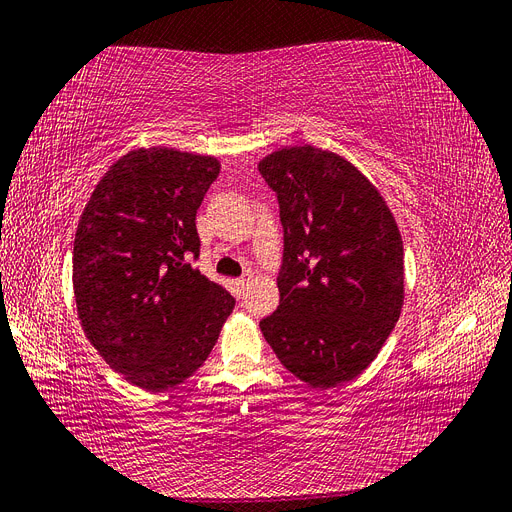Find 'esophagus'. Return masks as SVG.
<instances>
[{
	"mask_svg": "<svg viewBox=\"0 0 512 512\" xmlns=\"http://www.w3.org/2000/svg\"><path fill=\"white\" fill-rule=\"evenodd\" d=\"M249 280H251V274L246 272L242 278H238L236 280V291H238V297H242L244 295V289H246V285H249Z\"/></svg>",
	"mask_w": 512,
	"mask_h": 512,
	"instance_id": "obj_1",
	"label": "esophagus"
}]
</instances>
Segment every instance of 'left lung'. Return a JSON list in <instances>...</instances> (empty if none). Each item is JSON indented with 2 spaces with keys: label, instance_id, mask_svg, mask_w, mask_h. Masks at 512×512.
Returning a JSON list of instances; mask_svg holds the SVG:
<instances>
[{
  "label": "left lung",
  "instance_id": "left-lung-1",
  "mask_svg": "<svg viewBox=\"0 0 512 512\" xmlns=\"http://www.w3.org/2000/svg\"><path fill=\"white\" fill-rule=\"evenodd\" d=\"M259 173L285 232L280 301L261 333L301 382L335 388L371 365L401 316L399 227L371 181L333 151L278 149Z\"/></svg>",
  "mask_w": 512,
  "mask_h": 512
}]
</instances>
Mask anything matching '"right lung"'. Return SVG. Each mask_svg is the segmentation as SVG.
<instances>
[{"label": "right lung", "instance_id": "right-lung-1", "mask_svg": "<svg viewBox=\"0 0 512 512\" xmlns=\"http://www.w3.org/2000/svg\"><path fill=\"white\" fill-rule=\"evenodd\" d=\"M219 160L170 147L128 151L94 187L73 242L82 329L143 390L185 382L211 354L236 299L198 259L196 213Z\"/></svg>", "mask_w": 512, "mask_h": 512}]
</instances>
